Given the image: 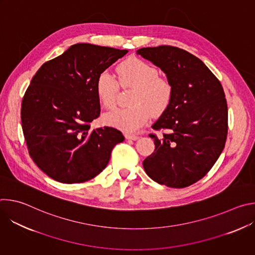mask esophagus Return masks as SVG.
<instances>
[{
    "instance_id": "1",
    "label": "esophagus",
    "mask_w": 255,
    "mask_h": 255,
    "mask_svg": "<svg viewBox=\"0 0 255 255\" xmlns=\"http://www.w3.org/2000/svg\"><path fill=\"white\" fill-rule=\"evenodd\" d=\"M125 138L128 140H137L139 138V136L135 135V134H125Z\"/></svg>"
}]
</instances>
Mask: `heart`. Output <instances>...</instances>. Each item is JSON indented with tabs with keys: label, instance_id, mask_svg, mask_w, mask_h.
<instances>
[{
	"label": "heart",
	"instance_id": "obj_1",
	"mask_svg": "<svg viewBox=\"0 0 255 255\" xmlns=\"http://www.w3.org/2000/svg\"><path fill=\"white\" fill-rule=\"evenodd\" d=\"M118 81L108 71H102L95 82V91L101 105L112 109L117 103L119 84L122 88H134L127 108L115 109L104 116L110 126L126 132L138 130L150 117L163 114L169 107L173 88L171 83L159 76V71L150 63L131 57L117 67Z\"/></svg>",
	"mask_w": 255,
	"mask_h": 255
}]
</instances>
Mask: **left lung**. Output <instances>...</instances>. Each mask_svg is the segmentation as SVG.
Wrapping results in <instances>:
<instances>
[{
	"label": "left lung",
	"mask_w": 255,
	"mask_h": 255,
	"mask_svg": "<svg viewBox=\"0 0 255 255\" xmlns=\"http://www.w3.org/2000/svg\"><path fill=\"white\" fill-rule=\"evenodd\" d=\"M166 75L173 88L167 110L152 125L164 130L155 149L143 161L147 175L169 188H186L202 177L219 158L228 132L224 90L205 63L178 47L161 45L137 50Z\"/></svg>",
	"instance_id": "obj_1"
}]
</instances>
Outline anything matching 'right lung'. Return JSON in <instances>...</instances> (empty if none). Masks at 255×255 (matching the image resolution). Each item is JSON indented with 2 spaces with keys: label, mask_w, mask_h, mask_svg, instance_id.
I'll list each match as a JSON object with an SVG mask.
<instances>
[{
  "label": "right lung",
  "mask_w": 255,
  "mask_h": 255,
  "mask_svg": "<svg viewBox=\"0 0 255 255\" xmlns=\"http://www.w3.org/2000/svg\"><path fill=\"white\" fill-rule=\"evenodd\" d=\"M127 52L78 43L43 63L32 78L22 100V129L31 158L54 180L92 179L124 140L115 128L90 130V124L101 113L95 91L98 75Z\"/></svg>",
  "instance_id": "1"
}]
</instances>
